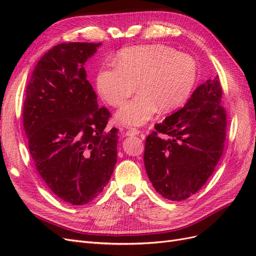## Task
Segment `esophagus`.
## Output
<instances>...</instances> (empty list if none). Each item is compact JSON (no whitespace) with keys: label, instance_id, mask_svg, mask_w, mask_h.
Masks as SVG:
<instances>
[{"label":"esophagus","instance_id":"esophagus-1","mask_svg":"<svg viewBox=\"0 0 256 256\" xmlns=\"http://www.w3.org/2000/svg\"><path fill=\"white\" fill-rule=\"evenodd\" d=\"M124 134H125L126 136H141V131L138 130V129H129L127 130L126 132H124Z\"/></svg>","mask_w":256,"mask_h":256}]
</instances>
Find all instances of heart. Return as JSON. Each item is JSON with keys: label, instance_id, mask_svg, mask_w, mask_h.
<instances>
[{"label": "heart", "instance_id": "obj_1", "mask_svg": "<svg viewBox=\"0 0 256 256\" xmlns=\"http://www.w3.org/2000/svg\"><path fill=\"white\" fill-rule=\"evenodd\" d=\"M114 64L99 69L96 88L108 104L120 106L136 86L140 92L115 114L116 120L130 127L145 125L158 110L168 113L182 106L198 74L190 56L159 44L122 49Z\"/></svg>", "mask_w": 256, "mask_h": 256}]
</instances>
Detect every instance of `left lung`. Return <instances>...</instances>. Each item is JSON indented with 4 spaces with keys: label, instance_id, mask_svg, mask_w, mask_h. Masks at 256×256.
Returning a JSON list of instances; mask_svg holds the SVG:
<instances>
[{
    "label": "left lung",
    "instance_id": "left-lung-1",
    "mask_svg": "<svg viewBox=\"0 0 256 256\" xmlns=\"http://www.w3.org/2000/svg\"><path fill=\"white\" fill-rule=\"evenodd\" d=\"M221 97L216 76L198 86L182 109L156 124L154 132L147 136L145 170L154 188L164 198H188L214 173L226 132Z\"/></svg>",
    "mask_w": 256,
    "mask_h": 256
}]
</instances>
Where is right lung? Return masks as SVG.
Instances as JSON below:
<instances>
[{
  "label": "right lung",
  "instance_id": "1",
  "mask_svg": "<svg viewBox=\"0 0 256 256\" xmlns=\"http://www.w3.org/2000/svg\"><path fill=\"white\" fill-rule=\"evenodd\" d=\"M102 44L68 42L38 60L26 86L23 126L32 159L50 190L85 205L109 182L118 130H106L110 112L98 108L84 63Z\"/></svg>",
  "mask_w": 256,
  "mask_h": 256
}]
</instances>
